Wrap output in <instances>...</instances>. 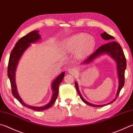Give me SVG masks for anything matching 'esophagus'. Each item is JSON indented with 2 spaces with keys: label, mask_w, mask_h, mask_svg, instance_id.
Instances as JSON below:
<instances>
[{
  "label": "esophagus",
  "mask_w": 133,
  "mask_h": 133,
  "mask_svg": "<svg viewBox=\"0 0 133 133\" xmlns=\"http://www.w3.org/2000/svg\"><path fill=\"white\" fill-rule=\"evenodd\" d=\"M68 72L70 73V74H74L75 73H76V70H75L74 69H73V68H70L68 69Z\"/></svg>",
  "instance_id": "esophagus-1"
}]
</instances>
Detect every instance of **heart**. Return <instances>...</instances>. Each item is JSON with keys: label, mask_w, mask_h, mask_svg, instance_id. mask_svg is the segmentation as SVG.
I'll return each instance as SVG.
<instances>
[{"label": "heart", "mask_w": 133, "mask_h": 133, "mask_svg": "<svg viewBox=\"0 0 133 133\" xmlns=\"http://www.w3.org/2000/svg\"><path fill=\"white\" fill-rule=\"evenodd\" d=\"M95 40L88 34L81 32L74 35L65 41L64 45L69 51L77 52L79 58H84L90 54L95 46Z\"/></svg>", "instance_id": "heart-1"}]
</instances>
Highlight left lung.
<instances>
[{
  "mask_svg": "<svg viewBox=\"0 0 133 133\" xmlns=\"http://www.w3.org/2000/svg\"><path fill=\"white\" fill-rule=\"evenodd\" d=\"M101 37H102L103 39L105 40H112L114 39L115 38L112 37V35L108 34L106 32H104L101 34ZM104 54H107L110 55V56L114 59L117 63V73L118 77H119V88H118L116 96L115 99H114L112 102L107 103V104L102 105H96L92 104V103H89L87 101L84 99V98L82 96L81 94H80L78 90V85L77 82H75V86H76V90L78 92V95L80 96L81 100L83 101L86 104L89 105L92 107H102L103 106L107 105H109L112 103L113 101H115L117 98L118 95L121 91L124 85V73L125 70L126 68V59L124 56V52L123 51L121 46L120 45L119 43L116 41H111L109 43H106V44L101 46L99 48H98L97 49L95 50V52L93 53L87 59L84 61V63H89L92 62L95 59L96 57L99 56L100 55H103Z\"/></svg>",
  "mask_w": 133,
  "mask_h": 133,
  "instance_id": "8db88e82",
  "label": "left lung"
}]
</instances>
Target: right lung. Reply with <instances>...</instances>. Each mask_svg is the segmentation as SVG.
Listing matches in <instances>:
<instances>
[{
    "instance_id": "1",
    "label": "right lung",
    "mask_w": 133,
    "mask_h": 133,
    "mask_svg": "<svg viewBox=\"0 0 133 133\" xmlns=\"http://www.w3.org/2000/svg\"><path fill=\"white\" fill-rule=\"evenodd\" d=\"M39 31H31L28 34L24 36L19 39L16 43L15 46L11 50L10 55L8 68V75L10 81L11 87V92L13 95L20 102L23 106L31 109L36 111H42L51 107L56 101L57 95L59 94V87L60 83L63 79L64 76V72H62L57 78L55 79L52 83V88L53 90V95L49 103L42 107H35L26 105L21 99L20 96H19L18 92L17 91V87L15 83V71L16 67L17 66L19 59L23 55V52L30 46V43L38 41L41 38L40 35L38 34Z\"/></svg>"
}]
</instances>
